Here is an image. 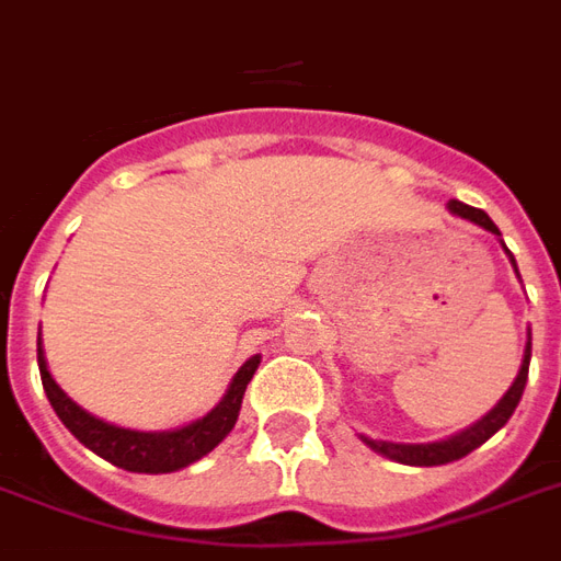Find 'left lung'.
Returning a JSON list of instances; mask_svg holds the SVG:
<instances>
[{"mask_svg": "<svg viewBox=\"0 0 561 561\" xmlns=\"http://www.w3.org/2000/svg\"><path fill=\"white\" fill-rule=\"evenodd\" d=\"M448 211H451L454 218H463L469 224H476L481 230L493 232L499 239V244L505 248V241H502V232L499 227L490 220L488 211H481V208H472L460 203V199H448ZM508 253L511 265H514V275L520 277L517 272V260H514V253L505 248ZM529 358H533V331H529V337H526V350H523V362L520 370L514 376V382L511 388L502 394L496 407L488 412V415H481L476 424H469L466 431L454 433L448 439H439V443H386V439H370V436H362V443L367 448H374L376 454H382L388 460H394V463H407V466H443V463H454V460H460L469 451H476L478 445H484L496 431H502L508 419L517 410V403L523 398V388H526V379H529Z\"/></svg>", "mask_w": 561, "mask_h": 561, "instance_id": "obj_1", "label": "left lung"}]
</instances>
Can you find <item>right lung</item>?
<instances>
[{
    "label": "right lung",
    "mask_w": 561,
    "mask_h": 561,
    "mask_svg": "<svg viewBox=\"0 0 561 561\" xmlns=\"http://www.w3.org/2000/svg\"><path fill=\"white\" fill-rule=\"evenodd\" d=\"M263 355H251L244 365L236 370L232 382L227 386V394L220 398V403L211 412H206L203 419L173 427V431H130V427H118L110 421L98 419L92 412H85L80 403H73L65 394L59 382L53 379L47 370V358H44V346L38 337V370L47 400L56 410V415L62 419L68 431L80 439V443L95 451L98 457H104L118 469L128 472H146V476H163V472H179L185 466L196 463L199 457H206L208 451H215L230 431L236 427L241 410V398L244 388L256 374Z\"/></svg>",
    "instance_id": "1"
}]
</instances>
